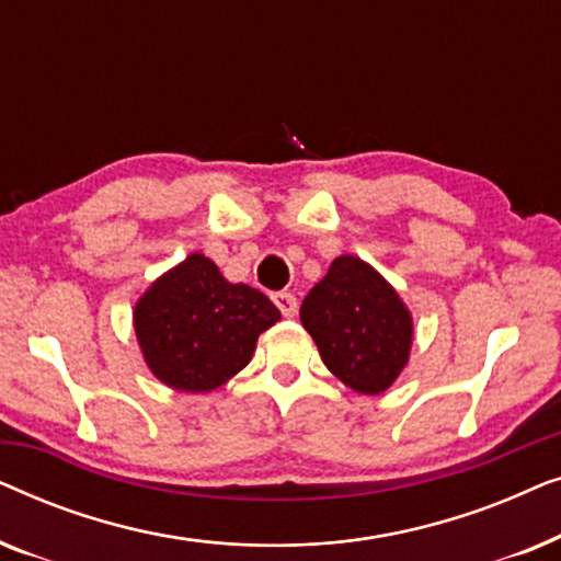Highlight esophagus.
<instances>
[{"instance_id": "1", "label": "esophagus", "mask_w": 561, "mask_h": 561, "mask_svg": "<svg viewBox=\"0 0 561 561\" xmlns=\"http://www.w3.org/2000/svg\"><path fill=\"white\" fill-rule=\"evenodd\" d=\"M273 301H275V306H278V309H280L283 317H286V319L296 317L298 304H296V296H294V294H286V290H280V294L273 296Z\"/></svg>"}]
</instances>
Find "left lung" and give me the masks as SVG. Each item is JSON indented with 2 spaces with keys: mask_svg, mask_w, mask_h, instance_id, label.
I'll use <instances>...</instances> for the list:
<instances>
[{
  "mask_svg": "<svg viewBox=\"0 0 561 561\" xmlns=\"http://www.w3.org/2000/svg\"><path fill=\"white\" fill-rule=\"evenodd\" d=\"M301 324L344 386L378 396L409 363L413 319L396 288L365 260L336 257L301 304Z\"/></svg>",
  "mask_w": 561,
  "mask_h": 561,
  "instance_id": "obj_1",
  "label": "left lung"
}]
</instances>
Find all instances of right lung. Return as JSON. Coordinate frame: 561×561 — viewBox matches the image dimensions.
I'll list each match as a JSON object with an SVG mask.
<instances>
[{
	"label": "right lung",
	"instance_id": "right-lung-1",
	"mask_svg": "<svg viewBox=\"0 0 561 561\" xmlns=\"http://www.w3.org/2000/svg\"><path fill=\"white\" fill-rule=\"evenodd\" d=\"M280 319L271 298L229 283L202 252L160 275L135 304V334L150 373L183 393H209L252 359Z\"/></svg>",
	"mask_w": 561,
	"mask_h": 561
}]
</instances>
